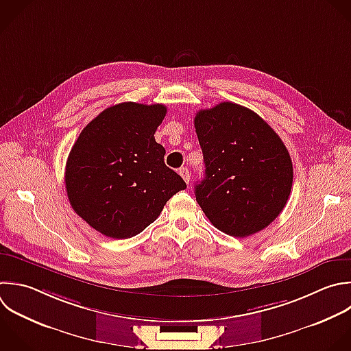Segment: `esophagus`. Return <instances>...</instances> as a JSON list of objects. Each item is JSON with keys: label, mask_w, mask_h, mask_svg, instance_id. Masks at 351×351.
<instances>
[{"label": "esophagus", "mask_w": 351, "mask_h": 351, "mask_svg": "<svg viewBox=\"0 0 351 351\" xmlns=\"http://www.w3.org/2000/svg\"><path fill=\"white\" fill-rule=\"evenodd\" d=\"M180 176L184 178V181H185L186 184H189V182H191V173H189V170H188L186 167L180 169Z\"/></svg>", "instance_id": "obj_1"}]
</instances>
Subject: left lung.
<instances>
[{
  "label": "left lung",
  "instance_id": "left-lung-1",
  "mask_svg": "<svg viewBox=\"0 0 351 351\" xmlns=\"http://www.w3.org/2000/svg\"><path fill=\"white\" fill-rule=\"evenodd\" d=\"M206 176L196 202L210 222L233 237L270 225L292 188V162L277 133L254 111L223 101L195 117Z\"/></svg>",
  "mask_w": 351,
  "mask_h": 351
}]
</instances>
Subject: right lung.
I'll use <instances>...</instances> for the list:
<instances>
[{
    "mask_svg": "<svg viewBox=\"0 0 351 351\" xmlns=\"http://www.w3.org/2000/svg\"><path fill=\"white\" fill-rule=\"evenodd\" d=\"M163 104L121 103L104 110L81 132L66 165L71 207L93 229L111 239L143 232L185 181L165 165L155 132Z\"/></svg>",
    "mask_w": 351,
    "mask_h": 351,
    "instance_id": "1",
    "label": "right lung"
}]
</instances>
